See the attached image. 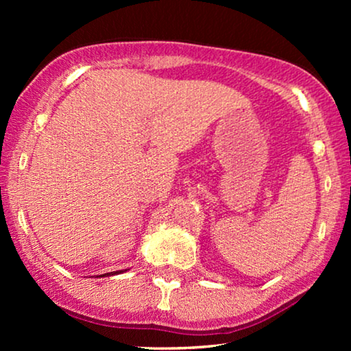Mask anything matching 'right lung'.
Returning <instances> with one entry per match:
<instances>
[{
  "label": "right lung",
  "instance_id": "right-lung-1",
  "mask_svg": "<svg viewBox=\"0 0 351 351\" xmlns=\"http://www.w3.org/2000/svg\"><path fill=\"white\" fill-rule=\"evenodd\" d=\"M126 271V270H124ZM118 273H123V270H119V271H112V273H105V275H99V278L100 276H110V275H118Z\"/></svg>",
  "mask_w": 351,
  "mask_h": 351
}]
</instances>
